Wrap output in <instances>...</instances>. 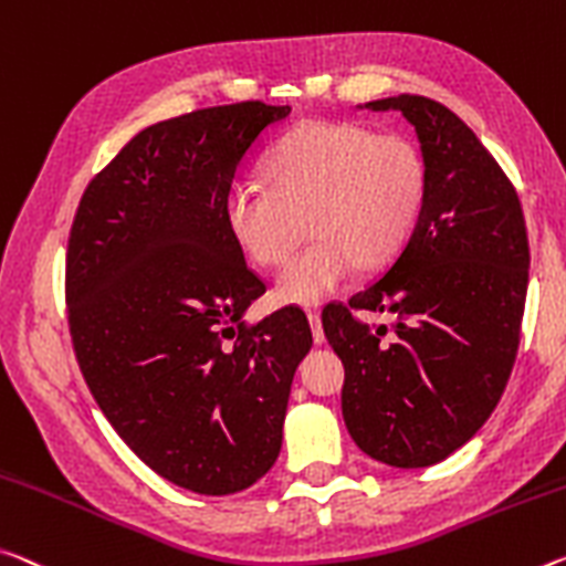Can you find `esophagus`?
Instances as JSON below:
<instances>
[{
    "label": "esophagus",
    "mask_w": 566,
    "mask_h": 566,
    "mask_svg": "<svg viewBox=\"0 0 566 566\" xmlns=\"http://www.w3.org/2000/svg\"><path fill=\"white\" fill-rule=\"evenodd\" d=\"M310 327H312V337H315L317 345H325V329H322V317L319 312H307Z\"/></svg>",
    "instance_id": "34e87169"
}]
</instances>
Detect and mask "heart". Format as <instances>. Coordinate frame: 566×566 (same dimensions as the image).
I'll return each instance as SVG.
<instances>
[{
	"label": "heart",
	"instance_id": "1",
	"mask_svg": "<svg viewBox=\"0 0 566 566\" xmlns=\"http://www.w3.org/2000/svg\"><path fill=\"white\" fill-rule=\"evenodd\" d=\"M266 184L229 193L227 227L251 262L280 266L304 237L307 247L276 280L274 297L317 307L343 290L357 266L380 269L416 234L428 193V166L406 136H378L347 120H310L274 143Z\"/></svg>",
	"mask_w": 566,
	"mask_h": 566
}]
</instances>
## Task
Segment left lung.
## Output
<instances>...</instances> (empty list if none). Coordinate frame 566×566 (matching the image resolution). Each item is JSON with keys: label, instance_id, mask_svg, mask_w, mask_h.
Returning a JSON list of instances; mask_svg holds the SVG:
<instances>
[{"label": "left lung", "instance_id": "1", "mask_svg": "<svg viewBox=\"0 0 566 566\" xmlns=\"http://www.w3.org/2000/svg\"><path fill=\"white\" fill-rule=\"evenodd\" d=\"M396 111L420 143L428 193L416 234L378 282L329 304L322 327L345 365L343 418L363 453L396 469L443 461L486 423L516 360L528 239L514 186L446 105L402 93L357 105ZM353 308L390 311L384 337Z\"/></svg>", "mask_w": 566, "mask_h": 566}]
</instances>
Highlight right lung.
Returning <instances> with one entry per match:
<instances>
[{"label": "right lung", "instance_id": "right-lung-1", "mask_svg": "<svg viewBox=\"0 0 566 566\" xmlns=\"http://www.w3.org/2000/svg\"><path fill=\"white\" fill-rule=\"evenodd\" d=\"M290 105L206 107L140 130L80 199L67 312L87 388L158 476L203 496L249 489L282 448L304 312L241 327L264 294L227 227L237 170Z\"/></svg>", "mask_w": 566, "mask_h": 566}]
</instances>
